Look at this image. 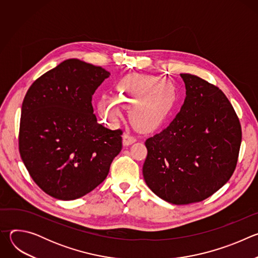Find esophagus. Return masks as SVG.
Returning <instances> with one entry per match:
<instances>
[{
    "label": "esophagus",
    "mask_w": 258,
    "mask_h": 258,
    "mask_svg": "<svg viewBox=\"0 0 258 258\" xmlns=\"http://www.w3.org/2000/svg\"><path fill=\"white\" fill-rule=\"evenodd\" d=\"M136 140H137L136 137H135L134 135H132L130 132H127V133H125V134L123 135V144H124L125 146H128V145L133 144Z\"/></svg>",
    "instance_id": "obj_1"
}]
</instances>
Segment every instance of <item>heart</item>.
Instances as JSON below:
<instances>
[{
  "label": "heart",
  "instance_id": "heart-1",
  "mask_svg": "<svg viewBox=\"0 0 258 258\" xmlns=\"http://www.w3.org/2000/svg\"><path fill=\"white\" fill-rule=\"evenodd\" d=\"M165 80L151 76H130L116 86V99L102 96L98 101L100 115L110 123L121 116L120 104L134 106L132 118L143 126L160 123L169 114L174 103L173 92Z\"/></svg>",
  "mask_w": 258,
  "mask_h": 258
}]
</instances>
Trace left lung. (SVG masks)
I'll use <instances>...</instances> for the list:
<instances>
[{"mask_svg": "<svg viewBox=\"0 0 258 258\" xmlns=\"http://www.w3.org/2000/svg\"><path fill=\"white\" fill-rule=\"evenodd\" d=\"M185 99L175 118L145 142L143 175L161 199L176 205L200 202L222 188L237 166L239 117L216 86L180 73Z\"/></svg>", "mask_w": 258, "mask_h": 258, "instance_id": "8db88e82", "label": "left lung"}]
</instances>
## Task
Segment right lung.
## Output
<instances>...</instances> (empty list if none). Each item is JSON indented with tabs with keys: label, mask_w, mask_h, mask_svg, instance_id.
Wrapping results in <instances>:
<instances>
[{
	"label": "right lung",
	"mask_w": 258,
	"mask_h": 258,
	"mask_svg": "<svg viewBox=\"0 0 258 258\" xmlns=\"http://www.w3.org/2000/svg\"><path fill=\"white\" fill-rule=\"evenodd\" d=\"M110 73L68 59L35 80L21 107L19 152L33 181L60 200L81 198L106 178L122 130L97 122L92 98Z\"/></svg>",
	"instance_id": "1"
}]
</instances>
